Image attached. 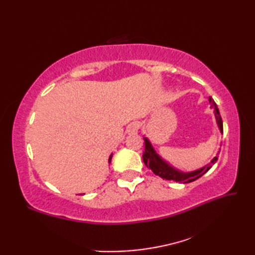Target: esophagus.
<instances>
[{
  "instance_id": "obj_1",
  "label": "esophagus",
  "mask_w": 255,
  "mask_h": 255,
  "mask_svg": "<svg viewBox=\"0 0 255 255\" xmlns=\"http://www.w3.org/2000/svg\"><path fill=\"white\" fill-rule=\"evenodd\" d=\"M138 130H139V123L133 122V123H131V124H129V126H128V128H127V132H128L129 134L137 133Z\"/></svg>"
}]
</instances>
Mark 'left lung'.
Returning a JSON list of instances; mask_svg holds the SVG:
<instances>
[{
  "label": "left lung",
  "mask_w": 255,
  "mask_h": 255,
  "mask_svg": "<svg viewBox=\"0 0 255 255\" xmlns=\"http://www.w3.org/2000/svg\"><path fill=\"white\" fill-rule=\"evenodd\" d=\"M208 101H209L210 107L214 108L215 119L219 128V131L223 133L224 132L223 119H221L217 104H216L215 101L211 99L210 96ZM143 140H144V152L142 154V158H143L144 164L145 166L149 167V169H151V171H152L155 175H159L161 178H163V180L180 182L183 184L194 182L200 176H203L205 173H207L210 170V167L213 166L218 160L217 156H215V158L211 160L208 164H206L203 167H199V169L191 171V172H183V171L177 170L176 167L171 165L169 162H166L163 158H162V156L156 152L148 137H143Z\"/></svg>",
  "instance_id": "left-lung-1"
}]
</instances>
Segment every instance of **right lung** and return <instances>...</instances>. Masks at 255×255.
Here are the masks:
<instances>
[{
	"label": "right lung",
	"mask_w": 255,
	"mask_h": 255,
	"mask_svg": "<svg viewBox=\"0 0 255 255\" xmlns=\"http://www.w3.org/2000/svg\"><path fill=\"white\" fill-rule=\"evenodd\" d=\"M112 156H113V153L110 155V159H108V163H111V161H112Z\"/></svg>",
	"instance_id": "right-lung-1"
}]
</instances>
